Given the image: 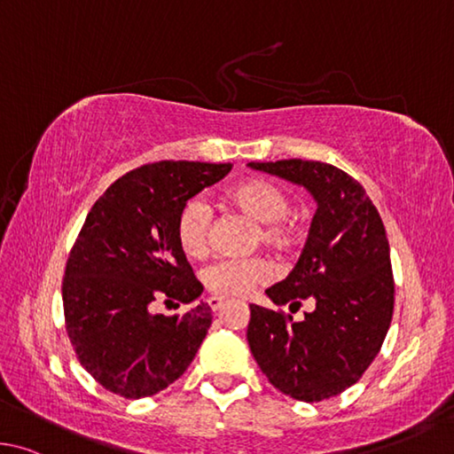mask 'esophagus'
I'll list each match as a JSON object with an SVG mask.
<instances>
[{
    "mask_svg": "<svg viewBox=\"0 0 454 454\" xmlns=\"http://www.w3.org/2000/svg\"><path fill=\"white\" fill-rule=\"evenodd\" d=\"M207 303H209V307L213 309V311H219V309L225 305V299L217 297V295H211L209 299H207Z\"/></svg>",
    "mask_w": 454,
    "mask_h": 454,
    "instance_id": "34e87169",
    "label": "esophagus"
}]
</instances>
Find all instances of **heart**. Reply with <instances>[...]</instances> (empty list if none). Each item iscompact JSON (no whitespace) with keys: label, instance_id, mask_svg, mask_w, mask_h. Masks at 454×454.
<instances>
[{"label":"heart","instance_id":"b5f03b06","mask_svg":"<svg viewBox=\"0 0 454 454\" xmlns=\"http://www.w3.org/2000/svg\"><path fill=\"white\" fill-rule=\"evenodd\" d=\"M231 201L253 219L265 223L263 237L271 243L289 239V225L285 223L291 211L287 191L273 181L253 179L231 191ZM213 225V207L203 195L191 197L181 207L177 217V241L189 257H201L209 247ZM273 265L263 257H221L203 269L207 289L225 297L247 295L259 283L273 277Z\"/></svg>","mask_w":454,"mask_h":454}]
</instances>
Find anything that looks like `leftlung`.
I'll use <instances>...</instances> for the list:
<instances>
[{
    "instance_id": "obj_1",
    "label": "left lung",
    "mask_w": 454,
    "mask_h": 454,
    "mask_svg": "<svg viewBox=\"0 0 454 454\" xmlns=\"http://www.w3.org/2000/svg\"><path fill=\"white\" fill-rule=\"evenodd\" d=\"M305 187L317 201L311 229L287 279L265 293L303 321L249 305L247 340L271 385L297 401L340 395L369 369L393 319L395 281L383 219L363 185L329 163L281 159L249 163Z\"/></svg>"
}]
</instances>
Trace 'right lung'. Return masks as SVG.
Masks as SVG:
<instances>
[{"mask_svg": "<svg viewBox=\"0 0 454 454\" xmlns=\"http://www.w3.org/2000/svg\"><path fill=\"white\" fill-rule=\"evenodd\" d=\"M231 163L159 161L107 187L69 253L63 311L79 363L107 391L143 399L187 371L211 327L203 301L183 315H153L157 297L193 303L203 293L177 241L181 207Z\"/></svg>", "mask_w": 454, "mask_h": 454, "instance_id": "1", "label": "right lung"}]
</instances>
